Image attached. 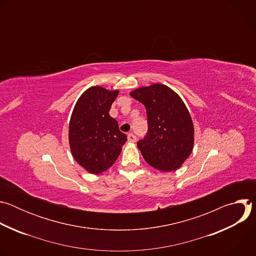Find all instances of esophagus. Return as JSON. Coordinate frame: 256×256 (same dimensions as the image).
Masks as SVG:
<instances>
[{
	"label": "esophagus",
	"instance_id": "34e87169",
	"mask_svg": "<svg viewBox=\"0 0 256 256\" xmlns=\"http://www.w3.org/2000/svg\"><path fill=\"white\" fill-rule=\"evenodd\" d=\"M128 140L130 142H134L136 140V136L134 134L130 132V134H128Z\"/></svg>",
	"mask_w": 256,
	"mask_h": 256
}]
</instances>
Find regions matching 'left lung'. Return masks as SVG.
<instances>
[{
  "label": "left lung",
  "instance_id": "obj_1",
  "mask_svg": "<svg viewBox=\"0 0 256 256\" xmlns=\"http://www.w3.org/2000/svg\"><path fill=\"white\" fill-rule=\"evenodd\" d=\"M130 95L147 112L148 134L136 142L144 159L159 171H176L190 156L194 144V122L184 100L159 83L134 89Z\"/></svg>",
  "mask_w": 256,
  "mask_h": 256
}]
</instances>
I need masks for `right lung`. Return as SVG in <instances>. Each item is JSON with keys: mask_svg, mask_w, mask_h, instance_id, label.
Returning <instances> with one entry per match:
<instances>
[{"mask_svg": "<svg viewBox=\"0 0 256 256\" xmlns=\"http://www.w3.org/2000/svg\"><path fill=\"white\" fill-rule=\"evenodd\" d=\"M120 90L92 86L77 100L68 124L72 156L91 174H100L118 158L126 136L109 116Z\"/></svg>", "mask_w": 256, "mask_h": 256, "instance_id": "obj_1", "label": "right lung"}]
</instances>
